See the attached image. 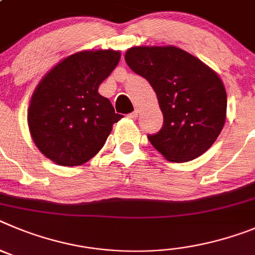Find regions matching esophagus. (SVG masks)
Listing matches in <instances>:
<instances>
[{
	"instance_id": "obj_1",
	"label": "esophagus",
	"mask_w": 255,
	"mask_h": 255,
	"mask_svg": "<svg viewBox=\"0 0 255 255\" xmlns=\"http://www.w3.org/2000/svg\"><path fill=\"white\" fill-rule=\"evenodd\" d=\"M137 117H138V111H133L132 113L129 114V118H132V119H136Z\"/></svg>"
}]
</instances>
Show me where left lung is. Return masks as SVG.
<instances>
[{
    "label": "left lung",
    "mask_w": 255,
    "mask_h": 255,
    "mask_svg": "<svg viewBox=\"0 0 255 255\" xmlns=\"http://www.w3.org/2000/svg\"><path fill=\"white\" fill-rule=\"evenodd\" d=\"M127 65L155 90L164 125L147 138L165 159L187 162L205 153L226 121L228 96L216 72L174 45L132 47Z\"/></svg>",
    "instance_id": "8db88e82"
}]
</instances>
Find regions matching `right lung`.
<instances>
[{"instance_id": "obj_1", "label": "right lung", "mask_w": 255, "mask_h": 255, "mask_svg": "<svg viewBox=\"0 0 255 255\" xmlns=\"http://www.w3.org/2000/svg\"><path fill=\"white\" fill-rule=\"evenodd\" d=\"M119 59V50H82L62 59L39 82L27 125L45 157L62 166H77L102 150L123 116L98 89Z\"/></svg>"}]
</instances>
